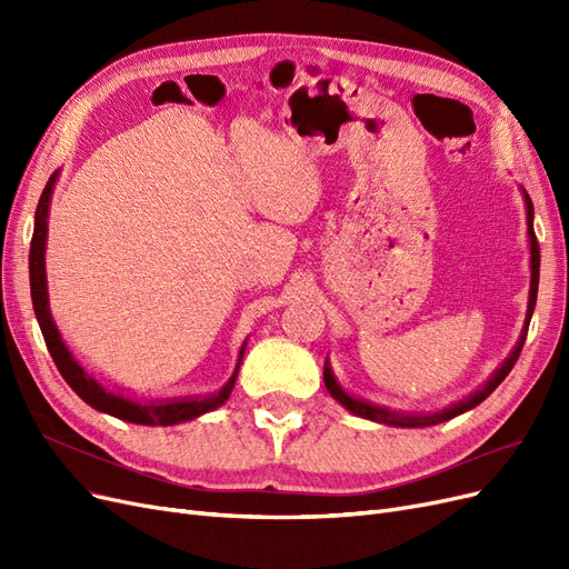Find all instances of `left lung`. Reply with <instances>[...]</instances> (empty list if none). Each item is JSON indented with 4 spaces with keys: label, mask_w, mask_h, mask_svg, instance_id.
<instances>
[{
    "label": "left lung",
    "mask_w": 569,
    "mask_h": 569,
    "mask_svg": "<svg viewBox=\"0 0 569 569\" xmlns=\"http://www.w3.org/2000/svg\"><path fill=\"white\" fill-rule=\"evenodd\" d=\"M522 194H525V206H527V232H529V251H531L529 306H527V318H525V327H522V335H520L518 343H515L512 353L503 360V366L498 368V370L489 377V382H487L485 387H481V389H477L475 393H470L468 399H462V401L453 403L451 408H443V410H439V412H396V410H389V408H385V406H375V403L363 401V399H353L351 393H347V391H343V389L339 387V382H337V377H335L330 363H325L322 377H325L327 391L332 393V399H337L343 408L351 410L353 416L372 420V422H382V425H391V427H429V425H439V422L451 420V418L460 416V412L479 406L498 385H501V382L506 380L508 372L512 370V366L518 363L520 351H522V347H525L527 330H529V320H531V313H533V306H537V291H539V266H541L539 261H541V256H539L537 234H533V206H531V199H529V194L525 192V189H522Z\"/></svg>",
    "instance_id": "left-lung-1"
}]
</instances>
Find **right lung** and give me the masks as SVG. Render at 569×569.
I'll list each match as a JSON object with an SVG mask.
<instances>
[{"label": "right lung", "mask_w": 569, "mask_h": 569, "mask_svg": "<svg viewBox=\"0 0 569 569\" xmlns=\"http://www.w3.org/2000/svg\"><path fill=\"white\" fill-rule=\"evenodd\" d=\"M59 178V170L49 178L44 184V192L38 201V211H36V230H32V242H30V297H32V308H36V316L40 322V330L44 337L47 349L54 358V363L59 372L63 375V380L68 382L84 403H90L94 410L107 412V416H113L118 420L134 422V425H178L194 420L203 412L216 410L228 401V396L234 387L239 363H242V356L247 349V341L242 343V351H239L237 358V368L232 372L230 380L226 382L220 391L211 396H184V399H157V401H132L123 393H116L107 389L104 385H99L94 377L84 370L73 353L68 351L66 341L61 339L57 322L51 318L49 311V297H47V272H44V247H47V218H49V201H51V189H54V182Z\"/></svg>", "instance_id": "obj_1"}]
</instances>
